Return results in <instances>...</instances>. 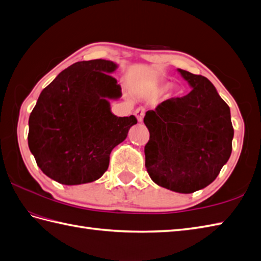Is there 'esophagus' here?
Masks as SVG:
<instances>
[{"instance_id":"34e87169","label":"esophagus","mask_w":261,"mask_h":261,"mask_svg":"<svg viewBox=\"0 0 261 261\" xmlns=\"http://www.w3.org/2000/svg\"><path fill=\"white\" fill-rule=\"evenodd\" d=\"M135 115H136L138 122H142L143 116H145V109H142V108L137 109L135 111Z\"/></svg>"}]
</instances>
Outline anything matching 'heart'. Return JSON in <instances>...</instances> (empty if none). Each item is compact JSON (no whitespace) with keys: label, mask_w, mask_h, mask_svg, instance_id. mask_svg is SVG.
I'll return each instance as SVG.
<instances>
[{"label":"heart","mask_w":261,"mask_h":261,"mask_svg":"<svg viewBox=\"0 0 261 261\" xmlns=\"http://www.w3.org/2000/svg\"><path fill=\"white\" fill-rule=\"evenodd\" d=\"M167 87H168V84H166V83H160V84L154 85V91L159 93V92L165 91Z\"/></svg>","instance_id":"heart-1"}]
</instances>
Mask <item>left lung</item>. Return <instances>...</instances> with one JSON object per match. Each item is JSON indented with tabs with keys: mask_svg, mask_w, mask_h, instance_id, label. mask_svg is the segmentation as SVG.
<instances>
[{
	"mask_svg": "<svg viewBox=\"0 0 261 261\" xmlns=\"http://www.w3.org/2000/svg\"><path fill=\"white\" fill-rule=\"evenodd\" d=\"M192 91L145 115L150 138L146 168L157 185L190 194L210 185L228 162L233 126L230 108L206 77L177 69Z\"/></svg>",
	"mask_w": 261,
	"mask_h": 261,
	"instance_id": "1",
	"label": "left lung"
}]
</instances>
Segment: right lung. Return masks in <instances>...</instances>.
Instances as JSON below:
<instances>
[{
    "mask_svg": "<svg viewBox=\"0 0 261 261\" xmlns=\"http://www.w3.org/2000/svg\"><path fill=\"white\" fill-rule=\"evenodd\" d=\"M118 65L105 59L77 62L39 95L29 118L28 145L38 167L64 185L98 179L110 153L137 124L135 115L116 116L110 99L122 96L110 74Z\"/></svg>",
    "mask_w": 261,
    "mask_h": 261,
    "instance_id": "right-lung-1",
    "label": "right lung"
}]
</instances>
